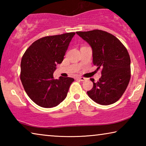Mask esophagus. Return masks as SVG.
<instances>
[{"label": "esophagus", "mask_w": 146, "mask_h": 146, "mask_svg": "<svg viewBox=\"0 0 146 146\" xmlns=\"http://www.w3.org/2000/svg\"><path fill=\"white\" fill-rule=\"evenodd\" d=\"M77 79L78 80H80L81 81H84L86 80V78H84V77H78Z\"/></svg>", "instance_id": "34e87169"}]
</instances>
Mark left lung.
Listing matches in <instances>:
<instances>
[{
	"label": "left lung",
	"mask_w": 146,
	"mask_h": 146,
	"mask_svg": "<svg viewBox=\"0 0 146 146\" xmlns=\"http://www.w3.org/2000/svg\"><path fill=\"white\" fill-rule=\"evenodd\" d=\"M76 34L92 48L93 63L102 76L87 93L94 102L100 105L112 104L120 99L129 84L131 60L127 49L112 34L95 29L77 31Z\"/></svg>",
	"instance_id": "8db88e82"
}]
</instances>
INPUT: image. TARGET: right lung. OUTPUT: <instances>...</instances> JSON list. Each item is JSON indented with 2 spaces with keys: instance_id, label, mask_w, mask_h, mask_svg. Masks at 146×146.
Returning <instances> with one entry per match:
<instances>
[{
  "instance_id": "right-lung-1",
  "label": "right lung",
  "mask_w": 146,
  "mask_h": 146,
  "mask_svg": "<svg viewBox=\"0 0 146 146\" xmlns=\"http://www.w3.org/2000/svg\"><path fill=\"white\" fill-rule=\"evenodd\" d=\"M75 33L48 36L35 41L24 53L21 80L26 93L40 107L50 108L65 99L73 78L54 79L56 64H61Z\"/></svg>"
}]
</instances>
